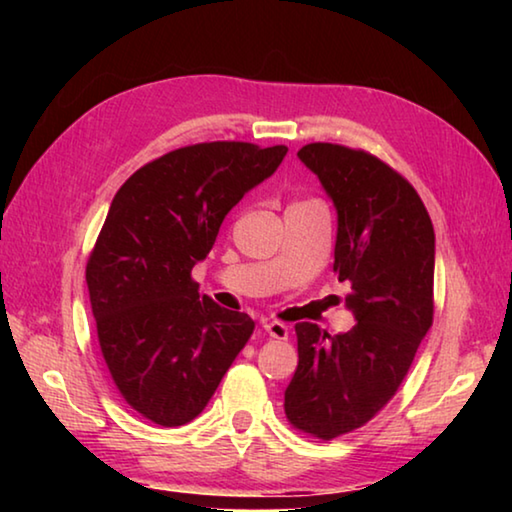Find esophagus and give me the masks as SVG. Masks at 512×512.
Listing matches in <instances>:
<instances>
[{
  "label": "esophagus",
  "instance_id": "obj_1",
  "mask_svg": "<svg viewBox=\"0 0 512 512\" xmlns=\"http://www.w3.org/2000/svg\"><path fill=\"white\" fill-rule=\"evenodd\" d=\"M264 329H266L268 336H273V339H280V341L289 339V327L280 323V320H266Z\"/></svg>",
  "mask_w": 512,
  "mask_h": 512
}]
</instances>
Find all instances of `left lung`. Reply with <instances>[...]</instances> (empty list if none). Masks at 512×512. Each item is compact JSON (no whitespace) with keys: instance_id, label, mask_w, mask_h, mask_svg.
<instances>
[{"instance_id":"8db88e82","label":"left lung","mask_w":512,"mask_h":512,"mask_svg":"<svg viewBox=\"0 0 512 512\" xmlns=\"http://www.w3.org/2000/svg\"><path fill=\"white\" fill-rule=\"evenodd\" d=\"M298 158L318 176L339 214L334 273L357 323L329 336L298 323V368L284 413L302 433L332 440L384 409L433 323L436 235L409 180L375 155L314 142Z\"/></svg>"}]
</instances>
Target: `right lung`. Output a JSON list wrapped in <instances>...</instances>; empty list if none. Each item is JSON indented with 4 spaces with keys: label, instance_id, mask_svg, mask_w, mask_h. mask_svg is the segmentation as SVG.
I'll use <instances>...</instances> for the list:
<instances>
[{
    "label": "right lung",
    "instance_id": "obj_1",
    "mask_svg": "<svg viewBox=\"0 0 512 512\" xmlns=\"http://www.w3.org/2000/svg\"><path fill=\"white\" fill-rule=\"evenodd\" d=\"M287 146L205 142L144 164L110 203L85 280L110 377L160 427L201 413L255 323L198 293L192 268L246 192L273 176Z\"/></svg>",
    "mask_w": 512,
    "mask_h": 512
}]
</instances>
